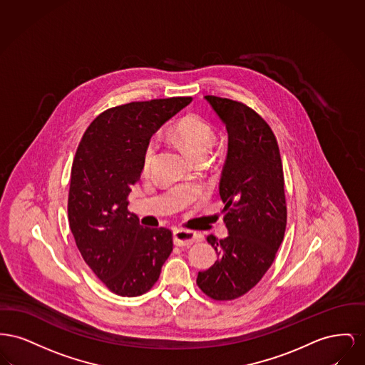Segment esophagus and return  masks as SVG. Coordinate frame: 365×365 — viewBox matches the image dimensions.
Wrapping results in <instances>:
<instances>
[{"label": "esophagus", "instance_id": "34e87169", "mask_svg": "<svg viewBox=\"0 0 365 365\" xmlns=\"http://www.w3.org/2000/svg\"><path fill=\"white\" fill-rule=\"evenodd\" d=\"M173 240L175 246H191L192 243L202 240V235L190 230H174Z\"/></svg>", "mask_w": 365, "mask_h": 365}]
</instances>
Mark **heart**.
<instances>
[{"label": "heart", "instance_id": "1", "mask_svg": "<svg viewBox=\"0 0 365 365\" xmlns=\"http://www.w3.org/2000/svg\"><path fill=\"white\" fill-rule=\"evenodd\" d=\"M172 135L193 160L199 158H206L210 154L211 148L215 144V133L212 126L207 120L197 115L184 116L181 120L175 123V126L172 129ZM158 148L159 143L156 138L148 141L143 156L144 173L150 172Z\"/></svg>", "mask_w": 365, "mask_h": 365}]
</instances>
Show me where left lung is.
<instances>
[{
	"mask_svg": "<svg viewBox=\"0 0 365 365\" xmlns=\"http://www.w3.org/2000/svg\"><path fill=\"white\" fill-rule=\"evenodd\" d=\"M205 98L228 133L220 181L228 236L207 237L218 258L199 272L196 283L212 299L230 301L262 279L283 242L287 224L284 175L276 137L261 116L239 101Z\"/></svg>",
	"mask_w": 365,
	"mask_h": 365,
	"instance_id": "left-lung-1",
	"label": "left lung"
}]
</instances>
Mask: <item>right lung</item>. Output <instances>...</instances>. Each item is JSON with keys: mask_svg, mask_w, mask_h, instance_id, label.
Returning a JSON list of instances; mask_svg holds the SVG:
<instances>
[{"mask_svg": "<svg viewBox=\"0 0 365 365\" xmlns=\"http://www.w3.org/2000/svg\"><path fill=\"white\" fill-rule=\"evenodd\" d=\"M191 97L138 101L104 111L89 125L71 168L68 221L85 262L110 291L138 297L156 283L173 250L168 228H147L128 210L144 150Z\"/></svg>", "mask_w": 365, "mask_h": 365, "instance_id": "1", "label": "right lung"}]
</instances>
